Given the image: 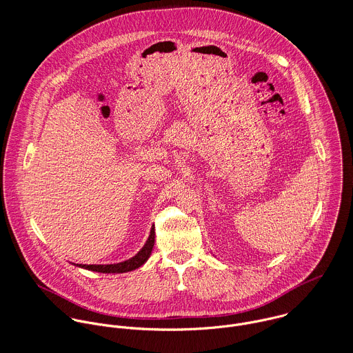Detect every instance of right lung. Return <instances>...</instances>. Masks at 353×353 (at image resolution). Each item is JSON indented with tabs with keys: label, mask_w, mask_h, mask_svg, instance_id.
<instances>
[{
	"label": "right lung",
	"mask_w": 353,
	"mask_h": 353,
	"mask_svg": "<svg viewBox=\"0 0 353 353\" xmlns=\"http://www.w3.org/2000/svg\"><path fill=\"white\" fill-rule=\"evenodd\" d=\"M153 245H154V227H152L150 236H148L145 245L143 246V249L137 252L134 256H132L126 261H122V262H118V263H107V265H81V263H73L72 262V265H74L77 268H81V269L91 270V272H98V273H126V272H132L134 269H139L140 266H143L148 261L152 249H153Z\"/></svg>",
	"instance_id": "right-lung-1"
}]
</instances>
